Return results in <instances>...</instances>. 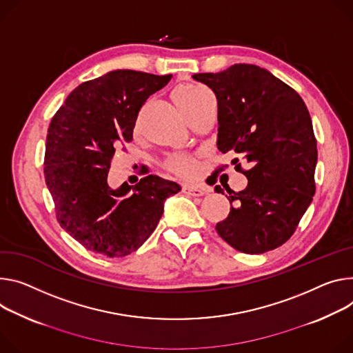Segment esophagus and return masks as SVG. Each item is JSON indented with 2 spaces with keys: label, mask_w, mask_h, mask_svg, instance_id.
<instances>
[{
  "label": "esophagus",
  "mask_w": 353,
  "mask_h": 353,
  "mask_svg": "<svg viewBox=\"0 0 353 353\" xmlns=\"http://www.w3.org/2000/svg\"><path fill=\"white\" fill-rule=\"evenodd\" d=\"M183 193L193 196V197H201L205 194V190L200 185H194V184H185L183 185Z\"/></svg>",
  "instance_id": "34e87169"
}]
</instances>
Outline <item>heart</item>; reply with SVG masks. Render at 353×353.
Returning <instances> with one entry per match:
<instances>
[{"label": "heart", "instance_id": "1", "mask_svg": "<svg viewBox=\"0 0 353 353\" xmlns=\"http://www.w3.org/2000/svg\"><path fill=\"white\" fill-rule=\"evenodd\" d=\"M207 92L191 84H180L173 91V100L183 115L196 108L205 97ZM165 168L181 177H196L199 173V162L193 156H173L165 162Z\"/></svg>", "mask_w": 353, "mask_h": 353}]
</instances>
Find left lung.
I'll use <instances>...</instances> for the list:
<instances>
[{
    "label": "left lung",
    "mask_w": 353,
    "mask_h": 353,
    "mask_svg": "<svg viewBox=\"0 0 353 353\" xmlns=\"http://www.w3.org/2000/svg\"><path fill=\"white\" fill-rule=\"evenodd\" d=\"M193 79L216 97L219 152L236 154L234 165L241 157L250 166H235L248 185L238 193L225 187L231 211L215 230L239 252L273 250L294 234L315 193L318 153L308 110L290 85L254 65ZM215 191L223 194L221 185Z\"/></svg>",
    "instance_id": "obj_1"
}]
</instances>
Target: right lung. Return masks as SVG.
<instances>
[{"mask_svg": "<svg viewBox=\"0 0 353 353\" xmlns=\"http://www.w3.org/2000/svg\"><path fill=\"white\" fill-rule=\"evenodd\" d=\"M172 74L114 70L81 83L52 118L45 180L60 227L107 258L135 252L154 231L174 181L149 174L112 188L107 179L115 149L132 141L139 110Z\"/></svg>", "mask_w": 353, "mask_h": 353, "instance_id": "add662e5", "label": "right lung"}]
</instances>
